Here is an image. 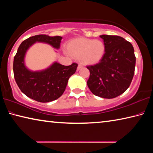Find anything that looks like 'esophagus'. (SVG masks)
I'll list each match as a JSON object with an SVG mask.
<instances>
[{
    "instance_id": "1",
    "label": "esophagus",
    "mask_w": 153,
    "mask_h": 153,
    "mask_svg": "<svg viewBox=\"0 0 153 153\" xmlns=\"http://www.w3.org/2000/svg\"><path fill=\"white\" fill-rule=\"evenodd\" d=\"M83 67V66H82V65H78V66H77V70H79V69H81Z\"/></svg>"
}]
</instances>
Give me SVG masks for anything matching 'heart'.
Listing matches in <instances>:
<instances>
[{
    "label": "heart",
    "mask_w": 153,
    "mask_h": 153,
    "mask_svg": "<svg viewBox=\"0 0 153 153\" xmlns=\"http://www.w3.org/2000/svg\"><path fill=\"white\" fill-rule=\"evenodd\" d=\"M67 48L69 54L79 59L83 65L97 64L105 52V45L102 41L83 37L70 41Z\"/></svg>",
    "instance_id": "1"
}]
</instances>
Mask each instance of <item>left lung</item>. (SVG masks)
<instances>
[{
	"label": "left lung",
	"mask_w": 153,
	"mask_h": 153,
	"mask_svg": "<svg viewBox=\"0 0 153 153\" xmlns=\"http://www.w3.org/2000/svg\"><path fill=\"white\" fill-rule=\"evenodd\" d=\"M105 52L99 63L87 66V85L94 95L112 99L129 88L135 71V56L131 43L116 35H100Z\"/></svg>",
	"instance_id": "1"
}]
</instances>
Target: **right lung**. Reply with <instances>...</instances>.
Segmentation results:
<instances>
[{
  "mask_svg": "<svg viewBox=\"0 0 153 153\" xmlns=\"http://www.w3.org/2000/svg\"><path fill=\"white\" fill-rule=\"evenodd\" d=\"M61 39L60 36L39 35L28 38L19 46L13 60V74L18 87L28 97L46 103L59 99L63 94L69 77L76 71L77 64L65 66L55 62L44 70L33 71L24 63L26 53L34 43H45L59 49Z\"/></svg>",
  "mask_w": 153,
  "mask_h": 153,
  "instance_id": "obj_1",
  "label": "right lung"
}]
</instances>
